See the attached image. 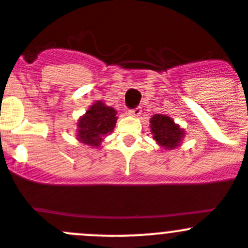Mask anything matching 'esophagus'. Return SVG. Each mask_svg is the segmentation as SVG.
I'll return each instance as SVG.
<instances>
[{
	"label": "esophagus",
	"mask_w": 248,
	"mask_h": 248,
	"mask_svg": "<svg viewBox=\"0 0 248 248\" xmlns=\"http://www.w3.org/2000/svg\"><path fill=\"white\" fill-rule=\"evenodd\" d=\"M141 112H142L141 107H136V108H134V109H129L128 114L133 115V117H140Z\"/></svg>",
	"instance_id": "obj_1"
}]
</instances>
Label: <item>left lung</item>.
<instances>
[{
	"label": "left lung",
	"mask_w": 248,
	"mask_h": 248,
	"mask_svg": "<svg viewBox=\"0 0 248 248\" xmlns=\"http://www.w3.org/2000/svg\"><path fill=\"white\" fill-rule=\"evenodd\" d=\"M153 140L164 150H174L180 146L185 131L166 114H155L150 120Z\"/></svg>",
	"instance_id": "1"
}]
</instances>
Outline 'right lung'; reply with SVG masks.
Segmentation results:
<instances>
[{
	"instance_id": "right-lung-1",
	"label": "right lung",
	"mask_w": 248,
	"mask_h": 248,
	"mask_svg": "<svg viewBox=\"0 0 248 248\" xmlns=\"http://www.w3.org/2000/svg\"><path fill=\"white\" fill-rule=\"evenodd\" d=\"M117 110L97 101L78 120L77 139L85 145L100 147L103 139L113 131L117 123Z\"/></svg>"
}]
</instances>
